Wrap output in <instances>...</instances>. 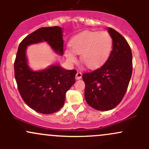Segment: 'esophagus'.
<instances>
[{
  "label": "esophagus",
  "mask_w": 149,
  "mask_h": 149,
  "mask_svg": "<svg viewBox=\"0 0 149 149\" xmlns=\"http://www.w3.org/2000/svg\"><path fill=\"white\" fill-rule=\"evenodd\" d=\"M81 77H82V73L81 72L78 71L77 73H76V79H77V80H79V79H81Z\"/></svg>",
  "instance_id": "1"
}]
</instances>
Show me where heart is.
I'll return each instance as SVG.
<instances>
[{
    "instance_id": "heart-1",
    "label": "heart",
    "mask_w": 149,
    "mask_h": 149,
    "mask_svg": "<svg viewBox=\"0 0 149 149\" xmlns=\"http://www.w3.org/2000/svg\"><path fill=\"white\" fill-rule=\"evenodd\" d=\"M72 51L81 55V61L89 68H97L107 61L112 47V39L107 31H86L73 37L70 42ZM69 62H75L76 56L70 49L65 50Z\"/></svg>"
}]
</instances>
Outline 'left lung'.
I'll return each mask as SVG.
<instances>
[{"instance_id": "obj_1", "label": "left lung", "mask_w": 149, "mask_h": 149, "mask_svg": "<svg viewBox=\"0 0 149 149\" xmlns=\"http://www.w3.org/2000/svg\"><path fill=\"white\" fill-rule=\"evenodd\" d=\"M108 32L112 39V49L103 65L82 76L84 97L89 106L107 111L118 106L125 94L133 70V56L125 39L112 28Z\"/></svg>"}]
</instances>
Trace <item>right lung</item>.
Instances as JSON below:
<instances>
[{
    "instance_id": "right-lung-1",
    "label": "right lung",
    "mask_w": 149,
    "mask_h": 149,
    "mask_svg": "<svg viewBox=\"0 0 149 149\" xmlns=\"http://www.w3.org/2000/svg\"><path fill=\"white\" fill-rule=\"evenodd\" d=\"M43 41L57 53L63 55L62 29L59 26L38 29L19 44L14 61V76L24 102L37 112L52 114L63 106L66 91L76 82V70H65L59 65H52L41 71L31 70L27 65L26 47Z\"/></svg>"
}]
</instances>
